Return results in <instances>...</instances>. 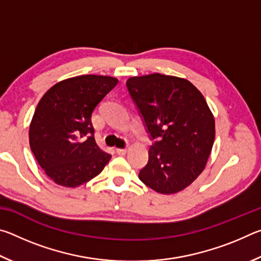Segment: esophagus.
I'll list each match as a JSON object with an SVG mask.
<instances>
[{
  "mask_svg": "<svg viewBox=\"0 0 261 261\" xmlns=\"http://www.w3.org/2000/svg\"><path fill=\"white\" fill-rule=\"evenodd\" d=\"M127 151H129L127 148H116V152H117V154H120V155H125Z\"/></svg>",
  "mask_w": 261,
  "mask_h": 261,
  "instance_id": "obj_1",
  "label": "esophagus"
}]
</instances>
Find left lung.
Segmentation results:
<instances>
[{"mask_svg":"<svg viewBox=\"0 0 261 261\" xmlns=\"http://www.w3.org/2000/svg\"><path fill=\"white\" fill-rule=\"evenodd\" d=\"M154 144L139 179L162 194L189 187L208 160L215 121L204 95L184 78L152 73L126 81Z\"/></svg>","mask_w":261,"mask_h":261,"instance_id":"left-lung-1","label":"left lung"}]
</instances>
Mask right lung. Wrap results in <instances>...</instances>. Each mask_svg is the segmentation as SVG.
<instances>
[{"label": "right lung", "instance_id": "right-lung-1", "mask_svg": "<svg viewBox=\"0 0 261 261\" xmlns=\"http://www.w3.org/2000/svg\"><path fill=\"white\" fill-rule=\"evenodd\" d=\"M117 83L114 77L83 74L55 84L39 101L30 146L53 182L76 188L103 170L112 155L96 145L91 117Z\"/></svg>", "mask_w": 261, "mask_h": 261}]
</instances>
